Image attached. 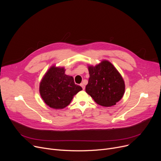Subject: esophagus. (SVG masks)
Masks as SVG:
<instances>
[{
    "label": "esophagus",
    "instance_id": "34e87169",
    "mask_svg": "<svg viewBox=\"0 0 161 161\" xmlns=\"http://www.w3.org/2000/svg\"><path fill=\"white\" fill-rule=\"evenodd\" d=\"M80 85H81V87H82L83 90H84L85 89V85H84V83H81Z\"/></svg>",
    "mask_w": 161,
    "mask_h": 161
}]
</instances>
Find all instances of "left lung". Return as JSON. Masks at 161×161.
I'll return each mask as SVG.
<instances>
[{"mask_svg":"<svg viewBox=\"0 0 161 161\" xmlns=\"http://www.w3.org/2000/svg\"><path fill=\"white\" fill-rule=\"evenodd\" d=\"M90 77L85 91L98 104L110 107L119 102L125 92V83L120 73L108 61L89 66Z\"/></svg>","mask_w":161,"mask_h":161,"instance_id":"1","label":"left lung"}]
</instances>
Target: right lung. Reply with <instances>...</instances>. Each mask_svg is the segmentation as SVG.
Listing matches in <instances>:
<instances>
[{
  "label": "right lung",
  "instance_id": "1",
  "mask_svg": "<svg viewBox=\"0 0 161 161\" xmlns=\"http://www.w3.org/2000/svg\"><path fill=\"white\" fill-rule=\"evenodd\" d=\"M63 67L49 69L40 83L41 98L49 107L53 109L65 108L71 102L73 96L82 88L75 84L72 76L65 74Z\"/></svg>",
  "mask_w": 161,
  "mask_h": 161
}]
</instances>
